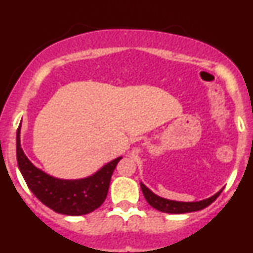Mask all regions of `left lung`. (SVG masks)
<instances>
[{"mask_svg": "<svg viewBox=\"0 0 253 253\" xmlns=\"http://www.w3.org/2000/svg\"><path fill=\"white\" fill-rule=\"evenodd\" d=\"M140 187H142L143 195L146 198V200L148 202V204L151 207H153L154 209L163 211V213H169V214H184V213H191V211H198V210H202L204 208H207L208 205H210L211 203L220 195L222 190L218 191L215 195L210 196V198L205 199V200H200V202H175V200H169V199L161 198V196L156 195L154 193H152L151 190L146 186L144 184L140 182Z\"/></svg>", "mask_w": 253, "mask_h": 253, "instance_id": "1", "label": "left lung"}]
</instances>
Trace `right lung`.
<instances>
[{
	"instance_id": "add662e5",
	"label": "right lung",
	"mask_w": 253,
	"mask_h": 253,
	"mask_svg": "<svg viewBox=\"0 0 253 253\" xmlns=\"http://www.w3.org/2000/svg\"><path fill=\"white\" fill-rule=\"evenodd\" d=\"M16 157L20 172L31 193L55 213L73 216L84 215L101 207L114 169L122 160V157L115 158L92 176L80 180L53 177L35 167L25 156L20 144V126L16 133Z\"/></svg>"
}]
</instances>
